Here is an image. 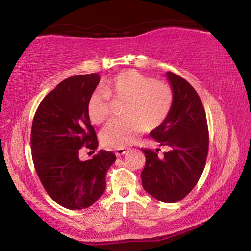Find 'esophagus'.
I'll use <instances>...</instances> for the list:
<instances>
[{"label":"esophagus","mask_w":251,"mask_h":251,"mask_svg":"<svg viewBox=\"0 0 251 251\" xmlns=\"http://www.w3.org/2000/svg\"><path fill=\"white\" fill-rule=\"evenodd\" d=\"M127 148H125V147H121V148H117V150L115 151V155L116 156H122V155H124V154H126L127 152Z\"/></svg>","instance_id":"1"}]
</instances>
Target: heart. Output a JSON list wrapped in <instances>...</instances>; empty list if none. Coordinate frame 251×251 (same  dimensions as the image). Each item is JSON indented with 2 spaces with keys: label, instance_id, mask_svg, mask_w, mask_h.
Here are the masks:
<instances>
[{
  "label": "heart",
  "instance_id": "obj_1",
  "mask_svg": "<svg viewBox=\"0 0 251 251\" xmlns=\"http://www.w3.org/2000/svg\"><path fill=\"white\" fill-rule=\"evenodd\" d=\"M110 100H125L124 117L112 120L100 131L105 146L121 148L136 142L146 128L154 129L166 121L174 103L171 85L154 79L135 70L124 71L101 84L87 101V114L92 123L100 124L110 114Z\"/></svg>",
  "mask_w": 251,
  "mask_h": 251
}]
</instances>
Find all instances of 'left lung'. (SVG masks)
<instances>
[{"label": "left lung", "mask_w": 251, "mask_h": 251, "mask_svg": "<svg viewBox=\"0 0 251 251\" xmlns=\"http://www.w3.org/2000/svg\"><path fill=\"white\" fill-rule=\"evenodd\" d=\"M174 92L171 113L163 124L151 131L160 146L171 151L158 156L142 148L146 164L141 174L144 189L163 202H176L192 192L206 165L209 146L207 118L201 97L186 79L166 73Z\"/></svg>", "instance_id": "8db88e82"}]
</instances>
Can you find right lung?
<instances>
[{"instance_id":"obj_1","label":"right lung","mask_w":251,"mask_h":251,"mask_svg":"<svg viewBox=\"0 0 251 251\" xmlns=\"http://www.w3.org/2000/svg\"><path fill=\"white\" fill-rule=\"evenodd\" d=\"M100 80L96 73L62 80L41 101L33 118L34 167L50 197L67 209L92 206L104 194L106 174L116 160L107 151L84 161L78 157L82 147L99 146L87 101Z\"/></svg>"}]
</instances>
